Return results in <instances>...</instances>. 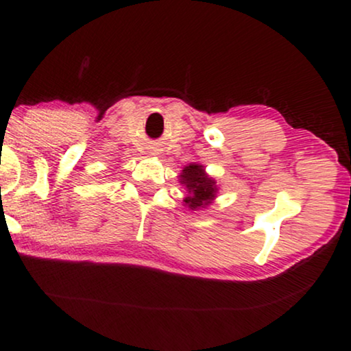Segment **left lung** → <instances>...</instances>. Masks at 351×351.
<instances>
[{
    "label": "left lung",
    "mask_w": 351,
    "mask_h": 351,
    "mask_svg": "<svg viewBox=\"0 0 351 351\" xmlns=\"http://www.w3.org/2000/svg\"><path fill=\"white\" fill-rule=\"evenodd\" d=\"M180 180L182 184L186 185V189H189L190 195L185 198V204H189V208H203V206H208L210 201L214 199L215 191H217V189H215V182L204 174L203 166H186L185 169L182 171Z\"/></svg>",
    "instance_id": "1"
}]
</instances>
